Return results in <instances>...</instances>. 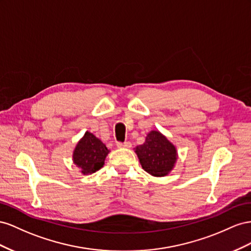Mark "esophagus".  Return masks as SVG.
Returning <instances> with one entry per match:
<instances>
[{
    "instance_id": "obj_1",
    "label": "esophagus",
    "mask_w": 251,
    "mask_h": 251,
    "mask_svg": "<svg viewBox=\"0 0 251 251\" xmlns=\"http://www.w3.org/2000/svg\"><path fill=\"white\" fill-rule=\"evenodd\" d=\"M117 147L119 148H130L131 147V143L125 141V142H118L117 143Z\"/></svg>"
}]
</instances>
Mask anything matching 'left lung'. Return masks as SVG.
Returning a JSON list of instances; mask_svg holds the SVG:
<instances>
[{
  "label": "left lung",
  "mask_w": 251,
  "mask_h": 251,
  "mask_svg": "<svg viewBox=\"0 0 251 251\" xmlns=\"http://www.w3.org/2000/svg\"><path fill=\"white\" fill-rule=\"evenodd\" d=\"M141 165L153 176H164L174 168L176 161V147L159 131H150L144 144L135 148Z\"/></svg>",
  "instance_id": "8db88e82"
}]
</instances>
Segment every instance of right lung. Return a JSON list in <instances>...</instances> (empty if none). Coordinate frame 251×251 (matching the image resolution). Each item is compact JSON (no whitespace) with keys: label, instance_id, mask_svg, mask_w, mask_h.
I'll list each match as a JSON object with an SVG mask.
<instances>
[{"label":"right lung","instance_id":"right-lung-1","mask_svg":"<svg viewBox=\"0 0 251 251\" xmlns=\"http://www.w3.org/2000/svg\"><path fill=\"white\" fill-rule=\"evenodd\" d=\"M108 152L109 150L101 140L86 131L75 149L74 162L82 169L83 175L94 174L103 167Z\"/></svg>","mask_w":251,"mask_h":251}]
</instances>
